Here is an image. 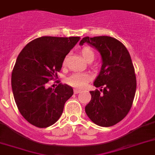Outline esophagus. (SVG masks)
<instances>
[{
    "label": "esophagus",
    "instance_id": "esophagus-1",
    "mask_svg": "<svg viewBox=\"0 0 155 155\" xmlns=\"http://www.w3.org/2000/svg\"><path fill=\"white\" fill-rule=\"evenodd\" d=\"M81 90H79V89H74V93H75V94H79V93H80L81 92Z\"/></svg>",
    "mask_w": 155,
    "mask_h": 155
}]
</instances>
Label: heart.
<instances>
[{
	"label": "heart",
	"instance_id": "b5f03b06",
	"mask_svg": "<svg viewBox=\"0 0 155 155\" xmlns=\"http://www.w3.org/2000/svg\"><path fill=\"white\" fill-rule=\"evenodd\" d=\"M82 55L87 62L90 61H93L94 59V52L90 48H83L82 50ZM63 64H65V60L64 61ZM91 77L89 74L83 73V72H76L67 79V82L69 85L72 86V87L82 88V87H85L88 83V82L91 81Z\"/></svg>",
	"mask_w": 155,
	"mask_h": 155
}]
</instances>
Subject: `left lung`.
Returning <instances> with one entry per match:
<instances>
[{"instance_id": "obj_1", "label": "left lung", "mask_w": 155, "mask_h": 155, "mask_svg": "<svg viewBox=\"0 0 155 155\" xmlns=\"http://www.w3.org/2000/svg\"><path fill=\"white\" fill-rule=\"evenodd\" d=\"M85 43L97 50L102 60L94 82L100 91H90L91 100L85 111L97 126H112L126 116L135 97L137 80L131 57L126 47L113 37H86L79 45Z\"/></svg>"}]
</instances>
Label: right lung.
Wrapping results in <instances>:
<instances>
[{"label": "right lung", "instance_id": "1", "mask_svg": "<svg viewBox=\"0 0 155 155\" xmlns=\"http://www.w3.org/2000/svg\"><path fill=\"white\" fill-rule=\"evenodd\" d=\"M79 40V37H42L25 46L18 54L12 74L15 101L30 124L47 128L61 117L73 89L59 83L48 87L58 76L64 59Z\"/></svg>", "mask_w": 155, "mask_h": 155}]
</instances>
